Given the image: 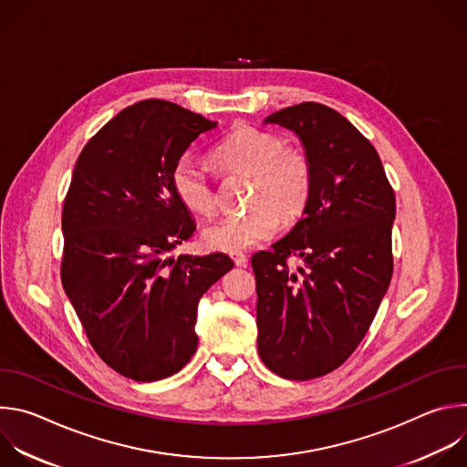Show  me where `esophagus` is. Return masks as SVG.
<instances>
[{
    "label": "esophagus",
    "instance_id": "esophagus-1",
    "mask_svg": "<svg viewBox=\"0 0 467 467\" xmlns=\"http://www.w3.org/2000/svg\"><path fill=\"white\" fill-rule=\"evenodd\" d=\"M231 258H233V262L236 264V265H245L247 264V254L245 253H242V251H234V253H231Z\"/></svg>",
    "mask_w": 467,
    "mask_h": 467
}]
</instances>
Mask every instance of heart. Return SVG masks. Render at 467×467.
Here are the masks:
<instances>
[{
    "label": "heart",
    "instance_id": "obj_1",
    "mask_svg": "<svg viewBox=\"0 0 467 467\" xmlns=\"http://www.w3.org/2000/svg\"><path fill=\"white\" fill-rule=\"evenodd\" d=\"M214 162L223 171L253 175L249 209L227 214L202 231V240L214 251H240L270 240L282 214L286 223L296 222L310 197L312 168L306 155L285 146L270 130L238 127L213 151ZM171 188L179 202L192 213L209 216L216 209L214 181L193 155H181L171 168Z\"/></svg>",
    "mask_w": 467,
    "mask_h": 467
}]
</instances>
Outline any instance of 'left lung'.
Here are the masks:
<instances>
[{
	"label": "left lung",
	"instance_id": "left-lung-1",
	"mask_svg": "<svg viewBox=\"0 0 467 467\" xmlns=\"http://www.w3.org/2000/svg\"><path fill=\"white\" fill-rule=\"evenodd\" d=\"M264 123L299 137L312 188L294 229L251 258L258 355L283 379L310 380L353 355L389 286L395 193L377 150L335 109L306 101ZM290 255L304 265L290 269Z\"/></svg>",
	"mask_w": 467,
	"mask_h": 467
}]
</instances>
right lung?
<instances>
[{"mask_svg":"<svg viewBox=\"0 0 467 467\" xmlns=\"http://www.w3.org/2000/svg\"><path fill=\"white\" fill-rule=\"evenodd\" d=\"M218 123L171 101L118 112L83 148L62 207L60 279L99 358L153 382L197 349V303L233 260L168 256L195 223L171 188V168Z\"/></svg>","mask_w":467,"mask_h":467,"instance_id":"right-lung-1","label":"right lung"}]
</instances>
